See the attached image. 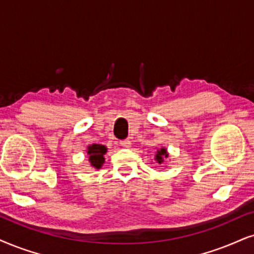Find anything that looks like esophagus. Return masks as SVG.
Listing matches in <instances>:
<instances>
[{"label": "esophagus", "instance_id": "esophagus-1", "mask_svg": "<svg viewBox=\"0 0 254 254\" xmlns=\"http://www.w3.org/2000/svg\"><path fill=\"white\" fill-rule=\"evenodd\" d=\"M120 145H121L122 147H130V145H132V142H130V140H128V139H126V140H121Z\"/></svg>", "mask_w": 254, "mask_h": 254}]
</instances>
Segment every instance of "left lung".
Masks as SVG:
<instances>
[{
    "label": "left lung",
    "mask_w": 254,
    "mask_h": 254,
    "mask_svg": "<svg viewBox=\"0 0 254 254\" xmlns=\"http://www.w3.org/2000/svg\"><path fill=\"white\" fill-rule=\"evenodd\" d=\"M167 156H168L167 149L161 148V149H159V151H156L155 160L158 161V164H162V162H164V158H167Z\"/></svg>",
    "instance_id": "left-lung-1"
}]
</instances>
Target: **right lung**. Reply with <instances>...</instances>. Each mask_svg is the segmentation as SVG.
Masks as SVG:
<instances>
[{"label": "right lung", "instance_id": "add662e5", "mask_svg": "<svg viewBox=\"0 0 254 254\" xmlns=\"http://www.w3.org/2000/svg\"><path fill=\"white\" fill-rule=\"evenodd\" d=\"M107 153V148L106 146L103 145H99V143H94V145L88 146V149H87V154L89 155V164L92 167L96 168H101V166L105 162V155Z\"/></svg>", "mask_w": 254, "mask_h": 254}]
</instances>
